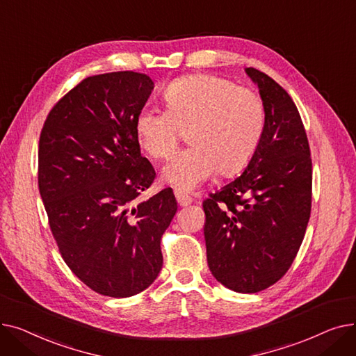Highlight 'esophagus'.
<instances>
[{"mask_svg": "<svg viewBox=\"0 0 356 356\" xmlns=\"http://www.w3.org/2000/svg\"><path fill=\"white\" fill-rule=\"evenodd\" d=\"M175 196H176V200L180 207H189V204L193 202V199L191 196L183 193L181 191H175Z\"/></svg>", "mask_w": 356, "mask_h": 356, "instance_id": "34e87169", "label": "esophagus"}]
</instances>
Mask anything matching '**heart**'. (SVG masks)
<instances>
[{
  "label": "heart",
  "mask_w": 356,
  "mask_h": 356,
  "mask_svg": "<svg viewBox=\"0 0 356 356\" xmlns=\"http://www.w3.org/2000/svg\"><path fill=\"white\" fill-rule=\"evenodd\" d=\"M165 111L144 106L136 131L153 159L170 157L181 131L192 144L163 168V179L179 191H193L218 172L234 175L245 167L263 138L266 109L252 89L231 81L196 74L168 85Z\"/></svg>",
  "instance_id": "heart-1"
}]
</instances>
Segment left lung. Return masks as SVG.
<instances>
[{
	"label": "left lung",
	"mask_w": 356,
	"mask_h": 356,
	"mask_svg": "<svg viewBox=\"0 0 356 356\" xmlns=\"http://www.w3.org/2000/svg\"><path fill=\"white\" fill-rule=\"evenodd\" d=\"M266 127L255 154L231 183L203 202L208 266L236 293L273 286L300 248L312 208V159L306 131L289 93L254 67Z\"/></svg>",
	"instance_id": "obj_1"
}]
</instances>
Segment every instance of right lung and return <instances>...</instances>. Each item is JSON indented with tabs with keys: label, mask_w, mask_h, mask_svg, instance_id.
Listing matches in <instances>:
<instances>
[{
	"label": "right lung",
	"mask_w": 356,
	"mask_h": 356,
	"mask_svg": "<svg viewBox=\"0 0 356 356\" xmlns=\"http://www.w3.org/2000/svg\"><path fill=\"white\" fill-rule=\"evenodd\" d=\"M154 89L144 73L83 79L53 106L39 143V189L67 267L93 291L131 297L163 267L160 239L177 212L172 189L137 200L156 172L141 156L138 112Z\"/></svg>",
	"instance_id": "add662e5"
}]
</instances>
